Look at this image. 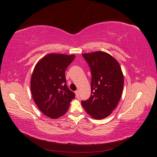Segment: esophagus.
Masks as SVG:
<instances>
[{"label":"esophagus","instance_id":"1","mask_svg":"<svg viewBox=\"0 0 157 157\" xmlns=\"http://www.w3.org/2000/svg\"><path fill=\"white\" fill-rule=\"evenodd\" d=\"M75 94H76V96H77V97L79 96V91H78V90L75 91Z\"/></svg>","mask_w":157,"mask_h":157}]
</instances>
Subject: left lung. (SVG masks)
<instances>
[{
	"mask_svg": "<svg viewBox=\"0 0 157 157\" xmlns=\"http://www.w3.org/2000/svg\"><path fill=\"white\" fill-rule=\"evenodd\" d=\"M91 70V96L82 105L95 119H103L112 113L122 96L124 76L118 61L106 52L82 54Z\"/></svg>",
	"mask_w": 157,
	"mask_h": 157,
	"instance_id": "left-lung-1",
	"label": "left lung"
}]
</instances>
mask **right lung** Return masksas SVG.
<instances>
[{
  "instance_id": "1",
  "label": "right lung",
  "mask_w": 157,
  "mask_h": 157,
  "mask_svg": "<svg viewBox=\"0 0 157 157\" xmlns=\"http://www.w3.org/2000/svg\"><path fill=\"white\" fill-rule=\"evenodd\" d=\"M75 55L50 54L35 65L31 79L33 100L40 111L51 118L66 113L70 102L75 98L66 84L65 72Z\"/></svg>"
}]
</instances>
